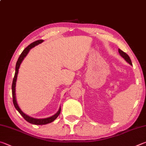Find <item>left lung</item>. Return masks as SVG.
<instances>
[{
    "mask_svg": "<svg viewBox=\"0 0 146 146\" xmlns=\"http://www.w3.org/2000/svg\"><path fill=\"white\" fill-rule=\"evenodd\" d=\"M119 54H120V55H121L122 57H123L124 59H125L127 62H128L129 64H132V63H131V59H130V58H129V55H128V54H126L125 52H124L123 51H122L121 50H120V49H119Z\"/></svg>",
    "mask_w": 146,
    "mask_h": 146,
    "instance_id": "left-lung-1",
    "label": "left lung"
}]
</instances>
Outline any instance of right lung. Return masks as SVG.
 Wrapping results in <instances>:
<instances>
[{"label": "right lung", "instance_id": "1", "mask_svg": "<svg viewBox=\"0 0 146 146\" xmlns=\"http://www.w3.org/2000/svg\"><path fill=\"white\" fill-rule=\"evenodd\" d=\"M43 41V39H39V40L36 41L32 43L31 44H29L28 46H27L23 50V51L22 52V54H20L19 58L17 62V64H16V68H15V76L14 78H13V84H12V95H13V104H14L15 107L16 108L18 112H19L21 115H22V117L24 118L26 121L29 123H30L31 124H36V125H43V124H48L50 123H52V122L54 121L55 119H56L58 115L60 114V108H59V110L57 113H55L54 115L52 116V117H48V118H46V119H34L31 117H29V115L25 114L22 110H20V108L18 107V105L17 103V100H16V96H15V86H16V81H17V75H18V69H19V67L20 66L21 62H22V60L24 59V57L27 55L28 54V52H29L30 49H31L32 48L35 46L36 45H38V44L42 43Z\"/></svg>", "mask_w": 146, "mask_h": 146}]
</instances>
